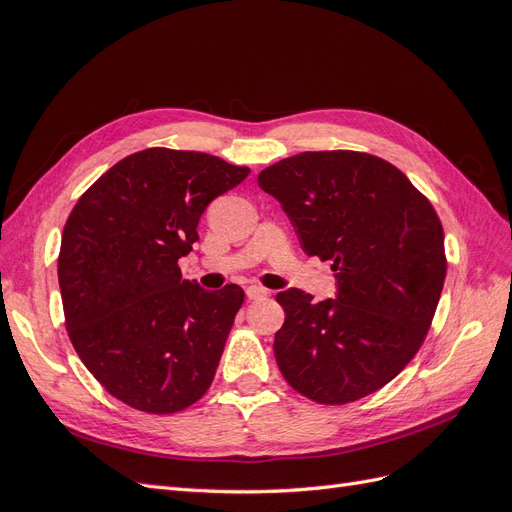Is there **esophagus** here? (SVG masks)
Here are the masks:
<instances>
[{
    "instance_id": "obj_1",
    "label": "esophagus",
    "mask_w": 512,
    "mask_h": 512,
    "mask_svg": "<svg viewBox=\"0 0 512 512\" xmlns=\"http://www.w3.org/2000/svg\"><path fill=\"white\" fill-rule=\"evenodd\" d=\"M267 294H269V290L262 288V286H250V288H247V299H250V301L265 299Z\"/></svg>"
}]
</instances>
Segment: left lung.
<instances>
[{
	"label": "left lung",
	"instance_id": "1",
	"mask_svg": "<svg viewBox=\"0 0 512 512\" xmlns=\"http://www.w3.org/2000/svg\"><path fill=\"white\" fill-rule=\"evenodd\" d=\"M307 256L331 260L337 299L277 294V367L294 391L342 406L391 382L423 346L446 277L436 209L399 168L361 151H303L262 170Z\"/></svg>",
	"mask_w": 512,
	"mask_h": 512
}]
</instances>
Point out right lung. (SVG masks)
Returning a JSON list of instances; mask_svg holds the SVG:
<instances>
[{
	"instance_id": "1",
	"label": "right lung",
	"mask_w": 512,
	"mask_h": 512,
	"mask_svg": "<svg viewBox=\"0 0 512 512\" xmlns=\"http://www.w3.org/2000/svg\"><path fill=\"white\" fill-rule=\"evenodd\" d=\"M247 166L151 147L91 185L61 235L57 275L66 329L85 367L134 410L181 412L207 393L243 290L181 280L213 198Z\"/></svg>"
}]
</instances>
